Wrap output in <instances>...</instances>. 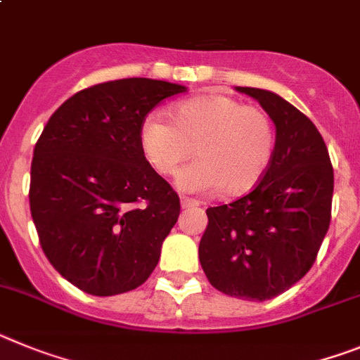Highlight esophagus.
<instances>
[{
  "mask_svg": "<svg viewBox=\"0 0 360 360\" xmlns=\"http://www.w3.org/2000/svg\"><path fill=\"white\" fill-rule=\"evenodd\" d=\"M181 206H183V208H193V206H199V201L198 199L181 198Z\"/></svg>",
  "mask_w": 360,
  "mask_h": 360,
  "instance_id": "obj_1",
  "label": "esophagus"
}]
</instances>
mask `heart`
<instances>
[{
    "mask_svg": "<svg viewBox=\"0 0 360 360\" xmlns=\"http://www.w3.org/2000/svg\"><path fill=\"white\" fill-rule=\"evenodd\" d=\"M172 120L150 114L139 130V145L150 167L172 176L198 146L193 162L177 174L183 192L240 195L259 184L277 146L274 120L259 106L224 94H206L177 103Z\"/></svg>",
    "mask_w": 360,
    "mask_h": 360,
    "instance_id": "b5f03b06",
    "label": "heart"
}]
</instances>
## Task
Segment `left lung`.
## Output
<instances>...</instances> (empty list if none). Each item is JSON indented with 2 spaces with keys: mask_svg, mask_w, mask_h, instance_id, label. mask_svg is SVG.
Returning <instances> with one entry per match:
<instances>
[{
  "mask_svg": "<svg viewBox=\"0 0 360 360\" xmlns=\"http://www.w3.org/2000/svg\"><path fill=\"white\" fill-rule=\"evenodd\" d=\"M237 90L270 114L277 146L252 192L206 210L199 261L219 292L268 301L301 281L317 259L331 219L333 168L323 136L301 110L268 90Z\"/></svg>",
  "mask_w": 360,
  "mask_h": 360,
  "instance_id": "obj_1",
  "label": "left lung"
}]
</instances>
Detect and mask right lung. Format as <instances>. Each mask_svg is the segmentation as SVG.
I'll list each match as a JSON object with an SVG mask.
<instances>
[{"instance_id":"add662e5","label":"right lung","mask_w":360,"mask_h":360,"mask_svg":"<svg viewBox=\"0 0 360 360\" xmlns=\"http://www.w3.org/2000/svg\"><path fill=\"white\" fill-rule=\"evenodd\" d=\"M128 77L74 94L43 128L30 167V214L50 264L90 295L141 286L179 217V195L139 145L148 112L184 92Z\"/></svg>"}]
</instances>
